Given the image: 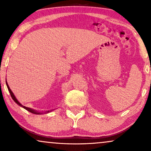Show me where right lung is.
I'll use <instances>...</instances> for the list:
<instances>
[{"label": "right lung", "instance_id": "obj_1", "mask_svg": "<svg viewBox=\"0 0 151 151\" xmlns=\"http://www.w3.org/2000/svg\"><path fill=\"white\" fill-rule=\"evenodd\" d=\"M6 84H7V88H8V90H9V93H10V95H11V97L12 98V99H13V100H14V102H15L18 105H19L20 106H21V107H22V108H24V109H26L27 111H29V112L32 113H34V114H36V115L42 114V113H48L51 112V111H53V110H51V111H45V112H40V111H36V110H34V109H31V108H29V107H26V106H23V105H22L21 104H20V103L19 102V101H18L17 99H16V96H14V94L13 93V92H12V90L10 89V88H9V85H8L7 81H6Z\"/></svg>", "mask_w": 151, "mask_h": 151}]
</instances>
